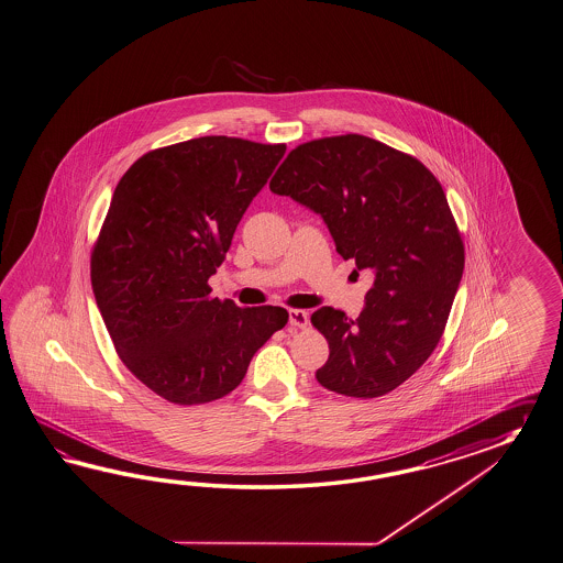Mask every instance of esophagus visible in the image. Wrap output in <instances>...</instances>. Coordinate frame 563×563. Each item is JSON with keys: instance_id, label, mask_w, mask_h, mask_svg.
<instances>
[{"instance_id": "1", "label": "esophagus", "mask_w": 563, "mask_h": 563, "mask_svg": "<svg viewBox=\"0 0 563 563\" xmlns=\"http://www.w3.org/2000/svg\"><path fill=\"white\" fill-rule=\"evenodd\" d=\"M289 327H308V312L306 310H289Z\"/></svg>"}]
</instances>
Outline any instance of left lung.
<instances>
[{
    "mask_svg": "<svg viewBox=\"0 0 563 563\" xmlns=\"http://www.w3.org/2000/svg\"><path fill=\"white\" fill-rule=\"evenodd\" d=\"M269 188L320 214L342 260L375 277L356 320L330 306L312 314L330 349L316 379L358 399L397 389L442 339L464 272L442 184L416 157L346 133L291 150Z\"/></svg>",
    "mask_w": 563,
    "mask_h": 563,
    "instance_id": "left-lung-1",
    "label": "left lung"
}]
</instances>
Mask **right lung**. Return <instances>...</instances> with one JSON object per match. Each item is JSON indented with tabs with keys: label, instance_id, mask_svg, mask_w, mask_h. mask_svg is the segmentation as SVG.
<instances>
[{
	"label": "right lung",
	"instance_id": "right-lung-1",
	"mask_svg": "<svg viewBox=\"0 0 563 563\" xmlns=\"http://www.w3.org/2000/svg\"><path fill=\"white\" fill-rule=\"evenodd\" d=\"M284 144L207 135L159 147L123 174L91 255L95 300L119 358L170 404L233 391L288 324L279 306L212 298L209 277Z\"/></svg>",
	"mask_w": 563,
	"mask_h": 563
}]
</instances>
